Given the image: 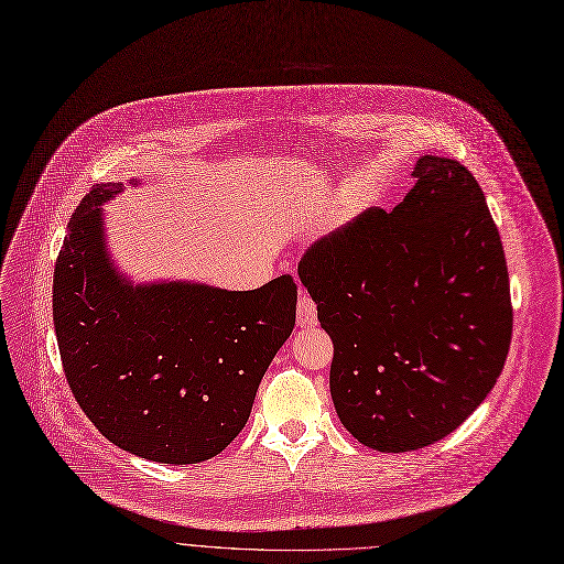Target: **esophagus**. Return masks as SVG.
<instances>
[{
    "mask_svg": "<svg viewBox=\"0 0 564 564\" xmlns=\"http://www.w3.org/2000/svg\"><path fill=\"white\" fill-rule=\"evenodd\" d=\"M297 325L300 327H316L318 325L316 305L305 291H300V297H297Z\"/></svg>",
    "mask_w": 564,
    "mask_h": 564,
    "instance_id": "1",
    "label": "esophagus"
}]
</instances>
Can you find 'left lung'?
I'll return each mask as SVG.
<instances>
[{
  "mask_svg": "<svg viewBox=\"0 0 564 564\" xmlns=\"http://www.w3.org/2000/svg\"><path fill=\"white\" fill-rule=\"evenodd\" d=\"M383 212L312 243L297 275L334 343L329 391L352 436L411 452L449 436L495 388L512 336L506 254L456 160L422 155Z\"/></svg>",
  "mask_w": 564,
  "mask_h": 564,
  "instance_id": "obj_1",
  "label": "left lung"
}]
</instances>
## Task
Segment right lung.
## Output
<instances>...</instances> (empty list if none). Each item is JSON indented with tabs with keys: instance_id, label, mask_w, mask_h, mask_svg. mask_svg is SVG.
Instances as JSON below:
<instances>
[{
	"instance_id": "right-lung-1",
	"label": "right lung",
	"mask_w": 564,
	"mask_h": 564,
	"mask_svg": "<svg viewBox=\"0 0 564 564\" xmlns=\"http://www.w3.org/2000/svg\"><path fill=\"white\" fill-rule=\"evenodd\" d=\"M138 185V178H133ZM85 194L56 259L54 327L72 393L104 436L147 460L189 465L221 454L295 325L297 286L252 291L194 282L133 284L110 262L104 203Z\"/></svg>"
}]
</instances>
